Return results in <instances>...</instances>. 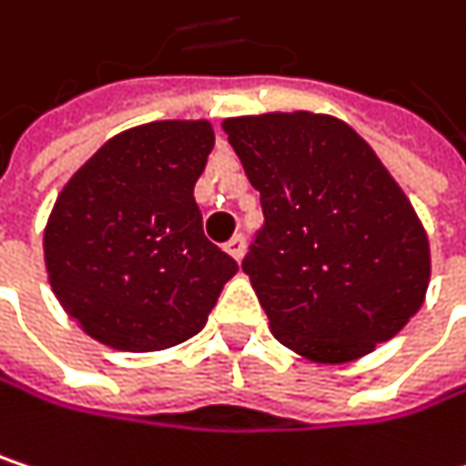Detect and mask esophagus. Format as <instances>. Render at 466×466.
<instances>
[{
    "mask_svg": "<svg viewBox=\"0 0 466 466\" xmlns=\"http://www.w3.org/2000/svg\"><path fill=\"white\" fill-rule=\"evenodd\" d=\"M227 250H229L234 258L239 261V258L245 256V234H234L232 239L227 242Z\"/></svg>",
    "mask_w": 466,
    "mask_h": 466,
    "instance_id": "esophagus-1",
    "label": "esophagus"
}]
</instances>
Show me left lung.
I'll return each mask as SVG.
<instances>
[{"mask_svg":"<svg viewBox=\"0 0 466 466\" xmlns=\"http://www.w3.org/2000/svg\"><path fill=\"white\" fill-rule=\"evenodd\" d=\"M264 227L242 269L272 334L299 356L342 364L372 353L416 316L429 239L375 150L313 113L224 121Z\"/></svg>","mask_w":466,"mask_h":466,"instance_id":"obj_1","label":"left lung"}]
</instances>
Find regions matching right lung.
I'll return each mask as SVG.
<instances>
[{"label": "right lung", "instance_id": "add662e5", "mask_svg": "<svg viewBox=\"0 0 466 466\" xmlns=\"http://www.w3.org/2000/svg\"><path fill=\"white\" fill-rule=\"evenodd\" d=\"M216 145L208 121H156L105 142L64 186L46 227L61 308L116 350H164L208 324L237 261L194 199Z\"/></svg>", "mask_w": 466, "mask_h": 466}]
</instances>
